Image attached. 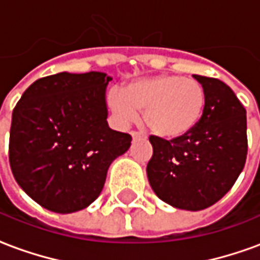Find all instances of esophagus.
<instances>
[{"mask_svg": "<svg viewBox=\"0 0 260 260\" xmlns=\"http://www.w3.org/2000/svg\"><path fill=\"white\" fill-rule=\"evenodd\" d=\"M132 137H133V140H136V139H141V137H144V134L140 133V132H132Z\"/></svg>", "mask_w": 260, "mask_h": 260, "instance_id": "esophagus-1", "label": "esophagus"}]
</instances>
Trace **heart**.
<instances>
[{"label":"heart","mask_w":260,"mask_h":260,"mask_svg":"<svg viewBox=\"0 0 260 260\" xmlns=\"http://www.w3.org/2000/svg\"><path fill=\"white\" fill-rule=\"evenodd\" d=\"M205 90L200 82L177 75H157L132 82L123 92L109 96V106L120 124L126 126L144 110V120L164 139L188 134L201 119Z\"/></svg>","instance_id":"obj_1"}]
</instances>
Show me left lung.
Here are the masks:
<instances>
[{"mask_svg": "<svg viewBox=\"0 0 260 260\" xmlns=\"http://www.w3.org/2000/svg\"><path fill=\"white\" fill-rule=\"evenodd\" d=\"M192 76L205 90L201 119L178 139L150 136L153 157L147 177L155 195L168 205L201 211L219 201L245 167L246 110L219 79Z\"/></svg>", "mask_w": 260, "mask_h": 260, "instance_id": "obj_1", "label": "left lung"}]
</instances>
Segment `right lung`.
Wrapping results in <instances>:
<instances>
[{"mask_svg":"<svg viewBox=\"0 0 260 260\" xmlns=\"http://www.w3.org/2000/svg\"><path fill=\"white\" fill-rule=\"evenodd\" d=\"M103 72H60L35 80L12 112L10 166L32 200L58 214L86 208L132 136L107 124Z\"/></svg>","mask_w":260,"mask_h":260,"instance_id":"obj_1","label":"right lung"}]
</instances>
